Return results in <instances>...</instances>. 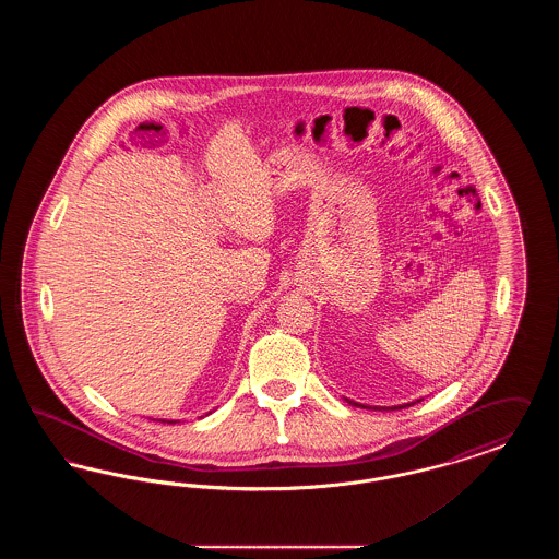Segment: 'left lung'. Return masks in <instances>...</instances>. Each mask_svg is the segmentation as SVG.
<instances>
[{
  "label": "left lung",
  "instance_id": "1",
  "mask_svg": "<svg viewBox=\"0 0 559 559\" xmlns=\"http://www.w3.org/2000/svg\"><path fill=\"white\" fill-rule=\"evenodd\" d=\"M346 402L347 404H352V406H362V408H374V411H383V408H385V406L381 408V406H367V404H358V402H354V400L347 399ZM415 402H421V400H415ZM415 402H406V404H399V406H388V408H390V411H399V408H406V406H411V404H415ZM388 408H385V411H388Z\"/></svg>",
  "mask_w": 559,
  "mask_h": 559
}]
</instances>
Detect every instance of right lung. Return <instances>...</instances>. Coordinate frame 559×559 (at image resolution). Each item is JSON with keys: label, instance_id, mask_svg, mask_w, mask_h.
Returning <instances> with one entry per match:
<instances>
[{"label": "right lung", "instance_id": "right-lung-1", "mask_svg": "<svg viewBox=\"0 0 559 559\" xmlns=\"http://www.w3.org/2000/svg\"><path fill=\"white\" fill-rule=\"evenodd\" d=\"M159 421H163V424H178V421H174V419H171V421H167V419H159Z\"/></svg>", "mask_w": 559, "mask_h": 559}]
</instances>
